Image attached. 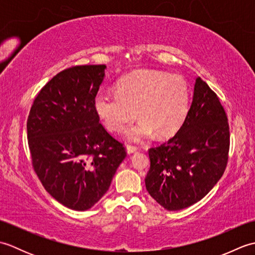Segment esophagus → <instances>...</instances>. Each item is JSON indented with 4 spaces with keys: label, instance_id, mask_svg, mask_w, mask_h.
Here are the masks:
<instances>
[{
    "label": "esophagus",
    "instance_id": "obj_1",
    "mask_svg": "<svg viewBox=\"0 0 255 255\" xmlns=\"http://www.w3.org/2000/svg\"><path fill=\"white\" fill-rule=\"evenodd\" d=\"M126 151H127L128 154L133 153V152H136V151H137V147H134V145H131V144H127L126 145Z\"/></svg>",
    "mask_w": 255,
    "mask_h": 255
}]
</instances>
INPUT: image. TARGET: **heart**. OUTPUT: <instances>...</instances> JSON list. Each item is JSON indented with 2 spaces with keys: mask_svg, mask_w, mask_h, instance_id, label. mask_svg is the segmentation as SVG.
Segmentation results:
<instances>
[{
  "mask_svg": "<svg viewBox=\"0 0 255 255\" xmlns=\"http://www.w3.org/2000/svg\"><path fill=\"white\" fill-rule=\"evenodd\" d=\"M189 107V89L180 75L155 70L129 74L119 81L117 93L99 92L94 108L107 129L124 130L137 116L138 123L127 128L126 137L141 141L153 134L167 137L177 131Z\"/></svg>",
  "mask_w": 255,
  "mask_h": 255,
  "instance_id": "obj_1",
  "label": "heart"
}]
</instances>
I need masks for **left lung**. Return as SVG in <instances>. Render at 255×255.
I'll list each match as a JSON object with an SVG mask.
<instances>
[{
	"mask_svg": "<svg viewBox=\"0 0 255 255\" xmlns=\"http://www.w3.org/2000/svg\"><path fill=\"white\" fill-rule=\"evenodd\" d=\"M229 124L217 94L199 77L191 108L174 137L149 149L145 188L162 207L180 210L199 202L223 176Z\"/></svg>",
	"mask_w": 255,
	"mask_h": 255,
	"instance_id": "obj_1",
	"label": "left lung"
}]
</instances>
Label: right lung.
<instances>
[{
  "label": "right lung",
  "instance_id": "obj_1",
  "mask_svg": "<svg viewBox=\"0 0 255 255\" xmlns=\"http://www.w3.org/2000/svg\"><path fill=\"white\" fill-rule=\"evenodd\" d=\"M105 69L92 64L59 72L38 93L27 118L34 171L53 198L74 210L90 209L104 196L127 155L94 108Z\"/></svg>",
  "mask_w": 255,
  "mask_h": 255
}]
</instances>
